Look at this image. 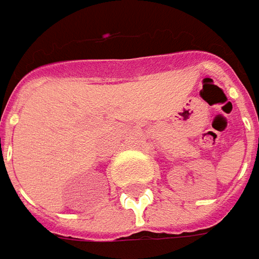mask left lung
Returning <instances> with one entry per match:
<instances>
[{"mask_svg": "<svg viewBox=\"0 0 259 259\" xmlns=\"http://www.w3.org/2000/svg\"><path fill=\"white\" fill-rule=\"evenodd\" d=\"M258 145H259V138H258Z\"/></svg>", "mask_w": 259, "mask_h": 259, "instance_id": "8db88e82", "label": "left lung"}]
</instances>
